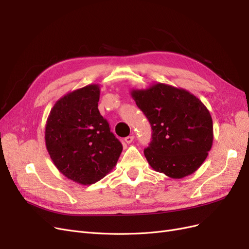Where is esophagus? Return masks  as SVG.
<instances>
[{
	"label": "esophagus",
	"instance_id": "34e87169",
	"mask_svg": "<svg viewBox=\"0 0 249 249\" xmlns=\"http://www.w3.org/2000/svg\"><path fill=\"white\" fill-rule=\"evenodd\" d=\"M133 140H134V136H133V135H131V136H127V137L124 138V141H125L126 143H131Z\"/></svg>",
	"mask_w": 249,
	"mask_h": 249
}]
</instances>
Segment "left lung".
<instances>
[{"label":"left lung","instance_id":"left-lung-1","mask_svg":"<svg viewBox=\"0 0 249 249\" xmlns=\"http://www.w3.org/2000/svg\"><path fill=\"white\" fill-rule=\"evenodd\" d=\"M131 94L153 130L144 148L152 168L172 178L196 171L213 143V122L205 105L187 90L162 83Z\"/></svg>","mask_w":249,"mask_h":249}]
</instances>
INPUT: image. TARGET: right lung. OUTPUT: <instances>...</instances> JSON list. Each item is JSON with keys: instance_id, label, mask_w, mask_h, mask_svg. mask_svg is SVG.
<instances>
[{"instance_id": "right-lung-1", "label": "right lung", "mask_w": 249, "mask_h": 249, "mask_svg": "<svg viewBox=\"0 0 249 249\" xmlns=\"http://www.w3.org/2000/svg\"><path fill=\"white\" fill-rule=\"evenodd\" d=\"M100 86L88 85L61 97L51 110L46 145L51 159L67 178L91 185L114 168L120 141L97 108Z\"/></svg>"}]
</instances>
